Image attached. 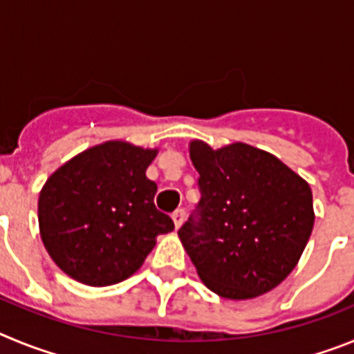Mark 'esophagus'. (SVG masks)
<instances>
[{"label": "esophagus", "instance_id": "esophagus-1", "mask_svg": "<svg viewBox=\"0 0 354 354\" xmlns=\"http://www.w3.org/2000/svg\"><path fill=\"white\" fill-rule=\"evenodd\" d=\"M184 218H186V211H184V209H177V211L171 212V220H174L175 228H179L180 225H183Z\"/></svg>", "mask_w": 354, "mask_h": 354}]
</instances>
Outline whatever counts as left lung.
I'll return each instance as SVG.
<instances>
[{
	"mask_svg": "<svg viewBox=\"0 0 354 354\" xmlns=\"http://www.w3.org/2000/svg\"><path fill=\"white\" fill-rule=\"evenodd\" d=\"M198 211L180 227L200 280L221 298L252 299L282 283L314 228L312 189L277 156L248 143H189Z\"/></svg>",
	"mask_w": 354,
	"mask_h": 354,
	"instance_id": "left-lung-1",
	"label": "left lung"
}]
</instances>
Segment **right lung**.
I'll return each instance as SVG.
<instances>
[{
    "label": "right lung",
    "instance_id": "obj_1",
    "mask_svg": "<svg viewBox=\"0 0 354 354\" xmlns=\"http://www.w3.org/2000/svg\"><path fill=\"white\" fill-rule=\"evenodd\" d=\"M158 149L111 140L51 174L39 195V228L55 264L77 282L106 287L142 268L159 234L174 230L158 211L147 168Z\"/></svg>",
    "mask_w": 354,
    "mask_h": 354
}]
</instances>
